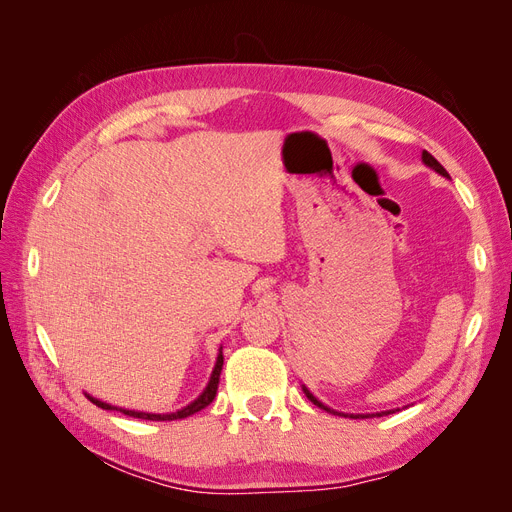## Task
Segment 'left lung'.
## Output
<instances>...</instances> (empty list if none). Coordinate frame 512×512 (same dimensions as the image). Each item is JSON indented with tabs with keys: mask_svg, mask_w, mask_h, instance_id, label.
<instances>
[{
	"mask_svg": "<svg viewBox=\"0 0 512 512\" xmlns=\"http://www.w3.org/2000/svg\"><path fill=\"white\" fill-rule=\"evenodd\" d=\"M423 162L429 166V168H433V170H436V173H440L442 177H448V173H446V168L436 160V158H433L431 156V153H427V151H423ZM303 393L307 395V399L309 401H312V404L314 406H318V408H322V410H327V412H333V414H339V416H350V418H369V416H384V414H393L395 410H389V412H376V414H344V412H335V410H331V408H327V406H324V404H320V401L312 395V393H309L307 389H305V386H303Z\"/></svg>",
	"mask_w": 512,
	"mask_h": 512,
	"instance_id": "8db88e82",
	"label": "left lung"
}]
</instances>
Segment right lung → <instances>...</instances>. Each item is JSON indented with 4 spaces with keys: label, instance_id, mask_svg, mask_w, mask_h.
I'll return each mask as SVG.
<instances>
[{
    "label": "right lung",
    "instance_id": "1",
    "mask_svg": "<svg viewBox=\"0 0 512 512\" xmlns=\"http://www.w3.org/2000/svg\"><path fill=\"white\" fill-rule=\"evenodd\" d=\"M222 365H224V356H222V350L218 354V361H215V367H213V374H211V380L207 384V389L200 393L198 399H194L192 404H188L185 408L177 410V412H170V414H149V412H136V410H123V408H117V406H111V404H104V401L96 399L87 395V399L91 401V404H96L98 408L102 410H119L123 414L128 416H134V418H145V421H177V418H185V416H192L196 412H200L203 408H207L211 401L215 399V393H218V384H220V374H222Z\"/></svg>",
    "mask_w": 512,
    "mask_h": 512
}]
</instances>
